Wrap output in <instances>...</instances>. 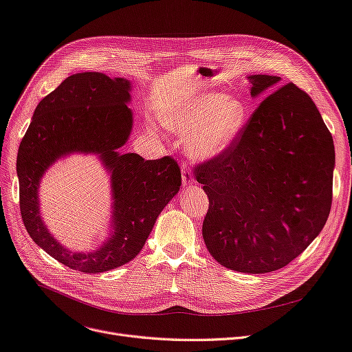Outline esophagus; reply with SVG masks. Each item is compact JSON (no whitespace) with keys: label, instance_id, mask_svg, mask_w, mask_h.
Masks as SVG:
<instances>
[{"label":"esophagus","instance_id":"34e87169","mask_svg":"<svg viewBox=\"0 0 352 352\" xmlns=\"http://www.w3.org/2000/svg\"><path fill=\"white\" fill-rule=\"evenodd\" d=\"M194 177L191 173V166L188 164H184L182 165V186L184 187H190L194 184Z\"/></svg>","mask_w":352,"mask_h":352}]
</instances>
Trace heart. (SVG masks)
I'll return each mask as SVG.
<instances>
[{"instance_id":"b5f03b06","label":"heart","mask_w":352,"mask_h":352,"mask_svg":"<svg viewBox=\"0 0 352 352\" xmlns=\"http://www.w3.org/2000/svg\"><path fill=\"white\" fill-rule=\"evenodd\" d=\"M248 120L247 105L236 97L207 92L179 108L168 111L162 122L171 131L187 137L198 157H215L230 146Z\"/></svg>"}]
</instances>
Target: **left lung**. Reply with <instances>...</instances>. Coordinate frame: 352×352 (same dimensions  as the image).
<instances>
[{"instance_id": "8db88e82", "label": "left lung", "mask_w": 352, "mask_h": 352, "mask_svg": "<svg viewBox=\"0 0 352 352\" xmlns=\"http://www.w3.org/2000/svg\"><path fill=\"white\" fill-rule=\"evenodd\" d=\"M248 78L252 97L281 80ZM334 164L311 97L294 82L274 89L227 150L194 168L210 199L202 236L214 260L248 274L288 265L327 223Z\"/></svg>"}]
</instances>
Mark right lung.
I'll use <instances>...</instances> for the list:
<instances>
[{
    "label": "right lung",
    "instance_id": "1",
    "mask_svg": "<svg viewBox=\"0 0 352 352\" xmlns=\"http://www.w3.org/2000/svg\"><path fill=\"white\" fill-rule=\"evenodd\" d=\"M129 85L125 78H109L102 72L74 74L36 105L18 148L20 210L27 232L71 270L98 274L131 261L181 187V170L174 158L145 161L138 154L118 153L133 128L126 107ZM71 152L100 153L113 182V234L89 254L65 250L39 217L41 177L52 162Z\"/></svg>",
    "mask_w": 352,
    "mask_h": 352
}]
</instances>
